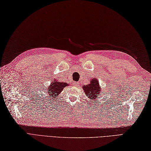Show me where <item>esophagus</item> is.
<instances>
[{
    "label": "esophagus",
    "mask_w": 151,
    "mask_h": 151,
    "mask_svg": "<svg viewBox=\"0 0 151 151\" xmlns=\"http://www.w3.org/2000/svg\"><path fill=\"white\" fill-rule=\"evenodd\" d=\"M73 84H74V86H75V87H78L79 86V83L76 82H75Z\"/></svg>",
    "instance_id": "34e87169"
}]
</instances>
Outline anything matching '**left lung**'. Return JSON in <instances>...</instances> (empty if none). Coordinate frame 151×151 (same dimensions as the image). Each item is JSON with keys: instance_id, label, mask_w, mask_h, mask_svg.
<instances>
[{"instance_id": "left-lung-1", "label": "left lung", "mask_w": 151, "mask_h": 151, "mask_svg": "<svg viewBox=\"0 0 151 151\" xmlns=\"http://www.w3.org/2000/svg\"><path fill=\"white\" fill-rule=\"evenodd\" d=\"M83 89H84L86 95L93 100H95L97 97V96L101 94V88L99 87L98 81L96 79L91 80L90 84L86 86H83ZM101 93L103 92L101 91Z\"/></svg>"}]
</instances>
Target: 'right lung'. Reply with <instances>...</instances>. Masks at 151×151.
<instances>
[{
	"label": "right lung",
	"instance_id": "1",
	"mask_svg": "<svg viewBox=\"0 0 151 151\" xmlns=\"http://www.w3.org/2000/svg\"><path fill=\"white\" fill-rule=\"evenodd\" d=\"M67 85L68 84L65 82H60L54 81L53 82L51 83V85L49 87L47 88V93L50 95V97H56Z\"/></svg>",
	"mask_w": 151,
	"mask_h": 151
}]
</instances>
